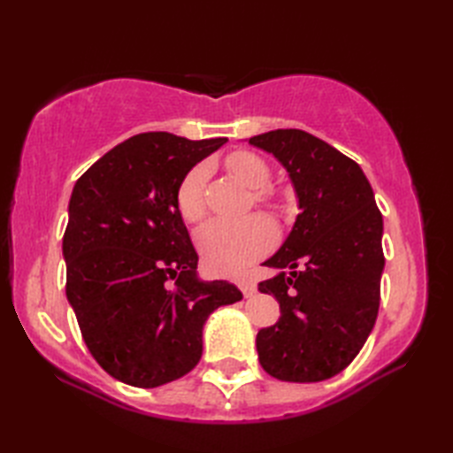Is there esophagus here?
Here are the masks:
<instances>
[{
    "label": "esophagus",
    "instance_id": "1",
    "mask_svg": "<svg viewBox=\"0 0 453 453\" xmlns=\"http://www.w3.org/2000/svg\"><path fill=\"white\" fill-rule=\"evenodd\" d=\"M239 290L243 292L245 297H251L257 294V284L253 280H242L239 282Z\"/></svg>",
    "mask_w": 453,
    "mask_h": 453
}]
</instances>
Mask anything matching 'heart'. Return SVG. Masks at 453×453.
<instances>
[{"mask_svg":"<svg viewBox=\"0 0 453 453\" xmlns=\"http://www.w3.org/2000/svg\"><path fill=\"white\" fill-rule=\"evenodd\" d=\"M227 169L249 188H263L271 179V169L251 151H235L226 159ZM208 179L206 165L192 167L177 190V206L187 221H198L204 216V190ZM258 198L268 200V195L258 192ZM198 251L211 273L235 276L263 257L274 243V227L261 216L245 219H211L200 227L196 235Z\"/></svg>","mask_w":453,"mask_h":453,"instance_id":"1","label":"heart"}]
</instances>
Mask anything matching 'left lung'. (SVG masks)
<instances>
[{
	"mask_svg": "<svg viewBox=\"0 0 453 453\" xmlns=\"http://www.w3.org/2000/svg\"><path fill=\"white\" fill-rule=\"evenodd\" d=\"M249 143L282 163L302 210L263 263L278 274L258 290L276 297L280 319L258 331V362L282 381L329 380L356 358L378 317L381 211L358 163L311 134L273 130Z\"/></svg>",
	"mask_w": 453,
	"mask_h": 453,
	"instance_id": "8db88e82",
	"label": "left lung"
}]
</instances>
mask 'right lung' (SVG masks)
I'll return each mask as SVG.
<instances>
[{"label":"right lung","mask_w":453,"mask_h":453,"mask_svg":"<svg viewBox=\"0 0 453 453\" xmlns=\"http://www.w3.org/2000/svg\"><path fill=\"white\" fill-rule=\"evenodd\" d=\"M227 138L132 136L78 179L62 242L65 296L93 358L114 380L159 388L202 356L211 311L243 297L204 282L177 206L180 180Z\"/></svg>","instance_id":"obj_1"}]
</instances>
